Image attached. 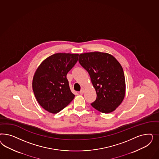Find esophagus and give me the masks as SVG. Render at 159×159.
Listing matches in <instances>:
<instances>
[{
	"mask_svg": "<svg viewBox=\"0 0 159 159\" xmlns=\"http://www.w3.org/2000/svg\"><path fill=\"white\" fill-rule=\"evenodd\" d=\"M80 94H83L84 93V88H82V89H81V90L80 91Z\"/></svg>",
	"mask_w": 159,
	"mask_h": 159,
	"instance_id": "obj_1",
	"label": "esophagus"
}]
</instances>
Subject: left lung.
<instances>
[{"label": "left lung", "instance_id": "8db88e82", "mask_svg": "<svg viewBox=\"0 0 159 159\" xmlns=\"http://www.w3.org/2000/svg\"><path fill=\"white\" fill-rule=\"evenodd\" d=\"M79 62L89 73L97 98L92 107L102 113L116 110L125 94L124 73L112 55L100 52L81 53Z\"/></svg>", "mask_w": 159, "mask_h": 159}]
</instances>
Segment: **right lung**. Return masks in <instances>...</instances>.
I'll return each instance as SVG.
<instances>
[{
	"label": "right lung",
	"mask_w": 159,
	"mask_h": 159,
	"mask_svg": "<svg viewBox=\"0 0 159 159\" xmlns=\"http://www.w3.org/2000/svg\"><path fill=\"white\" fill-rule=\"evenodd\" d=\"M78 57L77 53H55L36 70L33 90L39 104L46 111L58 113L74 98L66 75L77 62Z\"/></svg>",
	"instance_id": "1"
}]
</instances>
